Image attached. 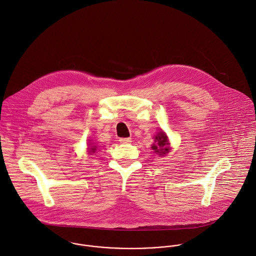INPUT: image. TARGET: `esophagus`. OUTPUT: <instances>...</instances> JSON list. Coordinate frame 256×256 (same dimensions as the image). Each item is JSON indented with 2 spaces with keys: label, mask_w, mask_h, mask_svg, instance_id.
I'll return each mask as SVG.
<instances>
[{
  "label": "esophagus",
  "mask_w": 256,
  "mask_h": 256,
  "mask_svg": "<svg viewBox=\"0 0 256 256\" xmlns=\"http://www.w3.org/2000/svg\"><path fill=\"white\" fill-rule=\"evenodd\" d=\"M120 142L122 143H130V142H132V138H120Z\"/></svg>",
  "instance_id": "1"
}]
</instances>
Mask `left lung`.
Returning a JSON list of instances; mask_svg holds the SVG:
<instances>
[{
    "mask_svg": "<svg viewBox=\"0 0 256 256\" xmlns=\"http://www.w3.org/2000/svg\"><path fill=\"white\" fill-rule=\"evenodd\" d=\"M154 140H154L155 143H153L151 146V148L154 150V152L159 154L160 156L167 155L169 153L170 148L169 147L170 143H169L168 136H166V134L163 130H161V132H157Z\"/></svg>",
    "mask_w": 256,
    "mask_h": 256,
    "instance_id": "1",
    "label": "left lung"
}]
</instances>
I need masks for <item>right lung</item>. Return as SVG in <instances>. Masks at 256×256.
<instances>
[{
    "label": "right lung",
    "instance_id": "right-lung-1",
    "mask_svg": "<svg viewBox=\"0 0 256 256\" xmlns=\"http://www.w3.org/2000/svg\"><path fill=\"white\" fill-rule=\"evenodd\" d=\"M92 144V143H91ZM96 149H97V146L96 145H93V146H91L90 148H89V150H88V152L89 153H95V151H96Z\"/></svg>",
    "mask_w": 256,
    "mask_h": 256
}]
</instances>
